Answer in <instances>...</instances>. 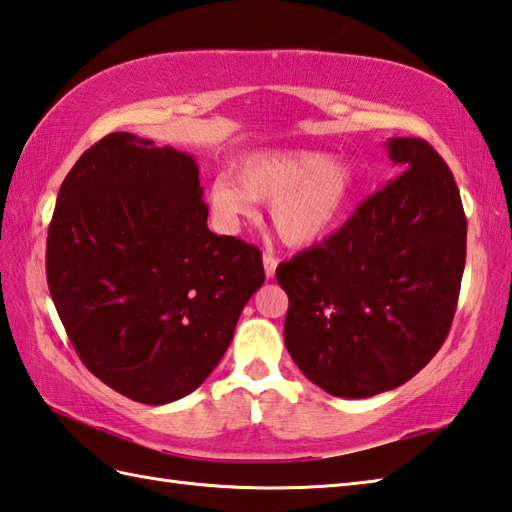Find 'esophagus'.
Wrapping results in <instances>:
<instances>
[{"instance_id": "esophagus-1", "label": "esophagus", "mask_w": 512, "mask_h": 512, "mask_svg": "<svg viewBox=\"0 0 512 512\" xmlns=\"http://www.w3.org/2000/svg\"><path fill=\"white\" fill-rule=\"evenodd\" d=\"M277 257H273L270 253H264V270H266V277H275V270H277Z\"/></svg>"}]
</instances>
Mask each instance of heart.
Masks as SVG:
<instances>
[{
	"label": "heart",
	"instance_id": "obj_1",
	"mask_svg": "<svg viewBox=\"0 0 512 512\" xmlns=\"http://www.w3.org/2000/svg\"><path fill=\"white\" fill-rule=\"evenodd\" d=\"M354 191L356 173L350 162L312 149H275L244 158L237 176H217L209 189V206L217 224L233 231L255 215L257 200L273 202L270 222L281 242L308 248L343 224Z\"/></svg>",
	"mask_w": 512,
	"mask_h": 512
}]
</instances>
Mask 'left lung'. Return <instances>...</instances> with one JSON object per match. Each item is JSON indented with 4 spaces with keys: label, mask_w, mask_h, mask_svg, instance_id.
<instances>
[{
    "label": "left lung",
    "mask_w": 512,
    "mask_h": 512,
    "mask_svg": "<svg viewBox=\"0 0 512 512\" xmlns=\"http://www.w3.org/2000/svg\"><path fill=\"white\" fill-rule=\"evenodd\" d=\"M385 145L398 176L334 235L277 268L292 361L339 398L407 383L436 356L458 308L466 262L458 184L427 140Z\"/></svg>",
    "instance_id": "obj_1"
}]
</instances>
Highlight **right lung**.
Instances as JSON below:
<instances>
[{
    "mask_svg": "<svg viewBox=\"0 0 512 512\" xmlns=\"http://www.w3.org/2000/svg\"><path fill=\"white\" fill-rule=\"evenodd\" d=\"M206 217L195 160L127 132L92 145L59 189L54 308L83 365L136 402L198 389L264 284L259 248L211 233Z\"/></svg>",
    "mask_w": 512,
    "mask_h": 512,
    "instance_id": "1",
    "label": "right lung"
}]
</instances>
